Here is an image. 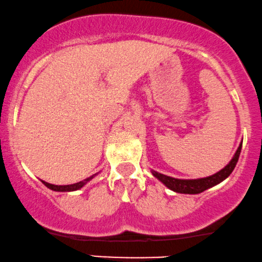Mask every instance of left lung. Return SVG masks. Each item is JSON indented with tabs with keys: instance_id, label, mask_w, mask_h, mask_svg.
<instances>
[{
	"instance_id": "8db88e82",
	"label": "left lung",
	"mask_w": 262,
	"mask_h": 262,
	"mask_svg": "<svg viewBox=\"0 0 262 262\" xmlns=\"http://www.w3.org/2000/svg\"><path fill=\"white\" fill-rule=\"evenodd\" d=\"M242 144H239L238 149L233 156V158L230 159V162L226 165L223 169H221L220 171H217L216 174L210 175V177L206 178H199V179H177V178L168 177L162 173H158L156 170L152 171V175L157 178L163 185H165L169 190L171 191L178 192V193H189V195H196V193L204 192L205 190L211 189V187L218 185L220 183H222L223 180H226L227 178L232 174V171L234 170L236 163H238L239 156H241L242 150Z\"/></svg>"
}]
</instances>
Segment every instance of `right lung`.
<instances>
[{"instance_id":"add662e5","label":"right lung","mask_w":262,"mask_h":262,"mask_svg":"<svg viewBox=\"0 0 262 262\" xmlns=\"http://www.w3.org/2000/svg\"><path fill=\"white\" fill-rule=\"evenodd\" d=\"M97 175H98V173H97V174H94V175H92V177L87 178V179H84V180L79 181V183L71 184V185H54V184L46 183V181H44V180H41V181H42V184H44V185H45L46 187H49V189L52 190V191H58V192H70V191H76V190L82 189V187L84 186L85 184L88 183V181H91L92 179H93L94 177H97Z\"/></svg>"}]
</instances>
